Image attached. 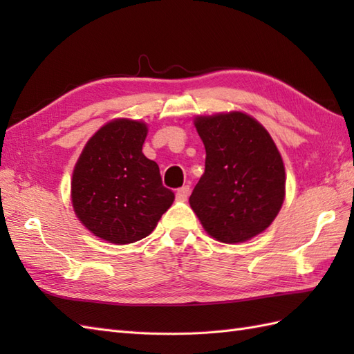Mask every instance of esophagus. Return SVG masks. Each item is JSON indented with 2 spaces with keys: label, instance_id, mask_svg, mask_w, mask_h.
<instances>
[{
  "label": "esophagus",
  "instance_id": "34e87169",
  "mask_svg": "<svg viewBox=\"0 0 354 354\" xmlns=\"http://www.w3.org/2000/svg\"><path fill=\"white\" fill-rule=\"evenodd\" d=\"M189 194H190V185H184V187H181V189L176 190V199L185 201L187 198H189Z\"/></svg>",
  "mask_w": 354,
  "mask_h": 354
}]
</instances>
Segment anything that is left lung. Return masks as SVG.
Here are the masks:
<instances>
[{"mask_svg": "<svg viewBox=\"0 0 354 354\" xmlns=\"http://www.w3.org/2000/svg\"><path fill=\"white\" fill-rule=\"evenodd\" d=\"M205 173L190 205L209 236L246 242L265 231L284 201V165L268 131L242 112L196 118Z\"/></svg>", "mask_w": 354, "mask_h": 354, "instance_id": "obj_1", "label": "left lung"}]
</instances>
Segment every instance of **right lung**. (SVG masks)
Listing matches in <instances>:
<instances>
[{"label":"right lung","mask_w":354,"mask_h":354,"mask_svg":"<svg viewBox=\"0 0 354 354\" xmlns=\"http://www.w3.org/2000/svg\"><path fill=\"white\" fill-rule=\"evenodd\" d=\"M146 135L145 123L111 122L86 142L74 167V212L93 234L111 243L149 236L175 199L162 185L158 164L142 153Z\"/></svg>","instance_id":"right-lung-1"}]
</instances>
